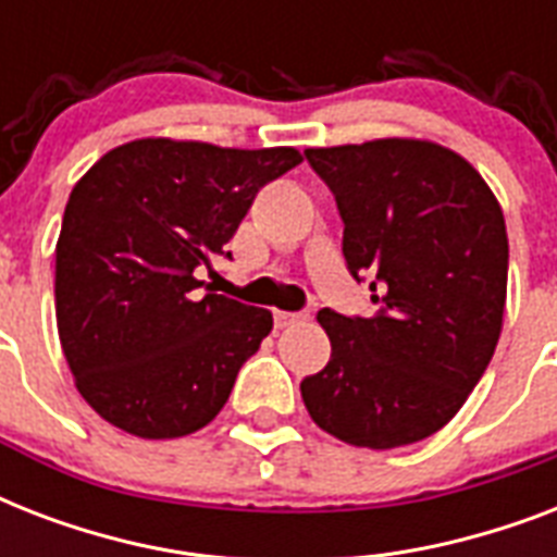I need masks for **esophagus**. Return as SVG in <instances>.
I'll use <instances>...</instances> for the list:
<instances>
[{"instance_id":"34e87169","label":"esophagus","mask_w":557,"mask_h":557,"mask_svg":"<svg viewBox=\"0 0 557 557\" xmlns=\"http://www.w3.org/2000/svg\"><path fill=\"white\" fill-rule=\"evenodd\" d=\"M304 321V314H297V312H274V326L277 330H288V326H295V323Z\"/></svg>"}]
</instances>
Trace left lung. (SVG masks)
I'll use <instances>...</instances> for the list:
<instances>
[{"label": "left lung", "instance_id": "obj_1", "mask_svg": "<svg viewBox=\"0 0 557 557\" xmlns=\"http://www.w3.org/2000/svg\"><path fill=\"white\" fill-rule=\"evenodd\" d=\"M344 219V260L370 274L372 318L321 309L330 364L300 381L318 428L358 448L428 440L457 416L500 341L509 236L500 201L448 147L419 138L312 147Z\"/></svg>", "mask_w": 557, "mask_h": 557}]
</instances>
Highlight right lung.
Wrapping results in <instances>:
<instances>
[{"mask_svg":"<svg viewBox=\"0 0 557 557\" xmlns=\"http://www.w3.org/2000/svg\"><path fill=\"white\" fill-rule=\"evenodd\" d=\"M304 156L138 138L74 185L57 239V332L81 396L141 440L216 419L274 326L269 309L199 288L253 196Z\"/></svg>","mask_w":557,"mask_h":557,"instance_id":"1","label":"right lung"}]
</instances>
